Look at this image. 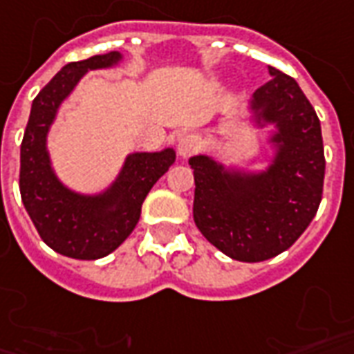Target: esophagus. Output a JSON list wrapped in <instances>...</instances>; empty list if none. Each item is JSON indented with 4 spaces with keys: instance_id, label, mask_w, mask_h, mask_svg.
Masks as SVG:
<instances>
[{
    "instance_id": "obj_1",
    "label": "esophagus",
    "mask_w": 354,
    "mask_h": 354,
    "mask_svg": "<svg viewBox=\"0 0 354 354\" xmlns=\"http://www.w3.org/2000/svg\"><path fill=\"white\" fill-rule=\"evenodd\" d=\"M198 150V138L195 135H184L178 140V153L182 157H187Z\"/></svg>"
}]
</instances>
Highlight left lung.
<instances>
[{
  "label": "left lung",
  "instance_id": "1",
  "mask_svg": "<svg viewBox=\"0 0 354 354\" xmlns=\"http://www.w3.org/2000/svg\"><path fill=\"white\" fill-rule=\"evenodd\" d=\"M253 93V109L277 125L276 161L263 174L225 172L204 156L191 157L193 219L204 238L234 261L261 263L289 250L315 217L323 198L321 122L297 80L270 67Z\"/></svg>",
  "mask_w": 354,
  "mask_h": 354
}]
</instances>
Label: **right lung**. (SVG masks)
<instances>
[{
  "mask_svg": "<svg viewBox=\"0 0 354 354\" xmlns=\"http://www.w3.org/2000/svg\"><path fill=\"white\" fill-rule=\"evenodd\" d=\"M118 52L67 64L33 99L20 146V195L43 242L65 257L93 261L129 236L140 208L159 178L174 163V150L133 153L111 189L99 197L77 195L59 184L46 153V133L57 106L90 69L111 67Z\"/></svg>",
  "mask_w": 354,
  "mask_h": 354,
  "instance_id": "1",
  "label": "right lung"
}]
</instances>
